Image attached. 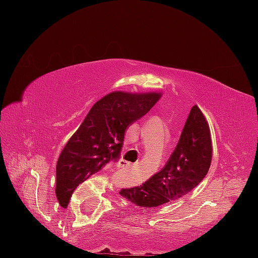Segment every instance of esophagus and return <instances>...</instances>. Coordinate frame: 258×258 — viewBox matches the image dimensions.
Segmentation results:
<instances>
[{
	"instance_id": "esophagus-1",
	"label": "esophagus",
	"mask_w": 258,
	"mask_h": 258,
	"mask_svg": "<svg viewBox=\"0 0 258 258\" xmlns=\"http://www.w3.org/2000/svg\"><path fill=\"white\" fill-rule=\"evenodd\" d=\"M119 166H120V167H122V168H128V167H131V166H132V164H131V162L126 161V160H120Z\"/></svg>"
}]
</instances>
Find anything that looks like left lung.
<instances>
[{
  "label": "left lung",
  "instance_id": "1",
  "mask_svg": "<svg viewBox=\"0 0 258 258\" xmlns=\"http://www.w3.org/2000/svg\"><path fill=\"white\" fill-rule=\"evenodd\" d=\"M212 159L209 123L194 105L173 153L161 171L143 184L123 188L120 195L141 207H156L184 197L205 178Z\"/></svg>",
  "mask_w": 258,
  "mask_h": 258
}]
</instances>
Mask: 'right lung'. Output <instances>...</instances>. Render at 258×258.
I'll return each instance as SVG.
<instances>
[{
	"label": "right lung",
	"mask_w": 258,
	"mask_h": 258,
	"mask_svg": "<svg viewBox=\"0 0 258 258\" xmlns=\"http://www.w3.org/2000/svg\"><path fill=\"white\" fill-rule=\"evenodd\" d=\"M160 97L156 92L116 91L92 106L59 155L55 195L61 205H68L80 183L119 160L126 128L144 116Z\"/></svg>",
	"instance_id": "right-lung-1"
}]
</instances>
